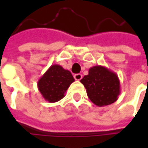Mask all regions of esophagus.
<instances>
[{
	"instance_id": "esophagus-1",
	"label": "esophagus",
	"mask_w": 148,
	"mask_h": 148,
	"mask_svg": "<svg viewBox=\"0 0 148 148\" xmlns=\"http://www.w3.org/2000/svg\"><path fill=\"white\" fill-rule=\"evenodd\" d=\"M74 78H75V80H77V81H80V80L82 78V75L80 74V73L75 74V75H74Z\"/></svg>"
}]
</instances>
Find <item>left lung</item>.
I'll return each instance as SVG.
<instances>
[{"mask_svg":"<svg viewBox=\"0 0 148 148\" xmlns=\"http://www.w3.org/2000/svg\"><path fill=\"white\" fill-rule=\"evenodd\" d=\"M89 99L99 107L115 102L120 94V82L115 72L103 66H94L81 80Z\"/></svg>","mask_w":148,"mask_h":148,"instance_id":"left-lung-1","label":"left lung"}]
</instances>
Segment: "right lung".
<instances>
[{
  "mask_svg": "<svg viewBox=\"0 0 148 148\" xmlns=\"http://www.w3.org/2000/svg\"><path fill=\"white\" fill-rule=\"evenodd\" d=\"M75 80L68 70L62 66L52 65L38 82V89L43 98L50 103L59 101Z\"/></svg>",
  "mask_w": 148,
  "mask_h": 148,
  "instance_id": "add662e5",
  "label": "right lung"
}]
</instances>
